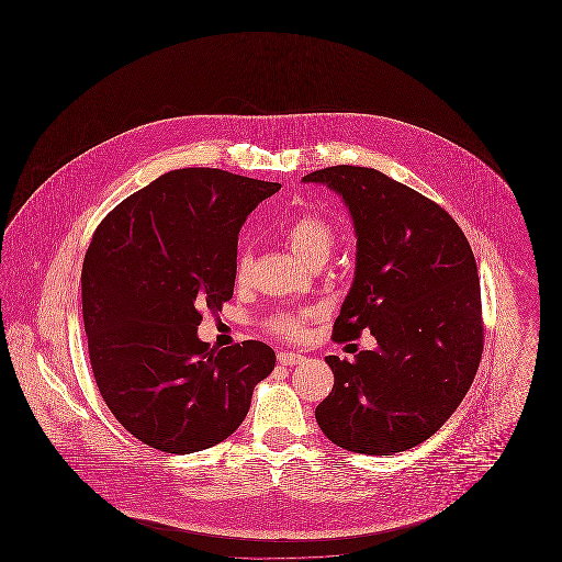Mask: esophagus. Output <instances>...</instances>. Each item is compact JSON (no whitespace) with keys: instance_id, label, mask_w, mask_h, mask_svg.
<instances>
[{"instance_id":"obj_1","label":"esophagus","mask_w":562,"mask_h":562,"mask_svg":"<svg viewBox=\"0 0 562 562\" xmlns=\"http://www.w3.org/2000/svg\"><path fill=\"white\" fill-rule=\"evenodd\" d=\"M305 358L299 353V351H278V362L282 364V367H293V364H299V362H303Z\"/></svg>"}]
</instances>
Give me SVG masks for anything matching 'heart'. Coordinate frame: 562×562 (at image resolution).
Wrapping results in <instances>:
<instances>
[{
	"instance_id": "b5f03b06",
	"label": "heart",
	"mask_w": 562,
	"mask_h": 562,
	"mask_svg": "<svg viewBox=\"0 0 562 562\" xmlns=\"http://www.w3.org/2000/svg\"><path fill=\"white\" fill-rule=\"evenodd\" d=\"M284 240L289 241V246L293 248L294 255L305 263H324L335 246V232L330 227L328 221H324L322 216L316 214H301L293 218L284 232H282ZM248 273V255L241 252L236 263V278L244 280ZM316 312L305 310L299 314H278L269 321L271 330L284 335V337H296L303 333L305 322L310 321Z\"/></svg>"
}]
</instances>
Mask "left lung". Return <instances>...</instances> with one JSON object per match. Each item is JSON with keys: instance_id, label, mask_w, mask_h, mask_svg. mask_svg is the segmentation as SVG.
Instances as JSON below:
<instances>
[{"instance_id": "obj_1", "label": "left lung", "mask_w": 562, "mask_h": 562, "mask_svg": "<svg viewBox=\"0 0 562 562\" xmlns=\"http://www.w3.org/2000/svg\"><path fill=\"white\" fill-rule=\"evenodd\" d=\"M303 183L339 193L356 232V269L335 341L371 330L376 348L326 356L333 392L318 404L324 436L353 453L394 454L442 428L482 356L481 282L453 216L374 168L330 166Z\"/></svg>"}]
</instances>
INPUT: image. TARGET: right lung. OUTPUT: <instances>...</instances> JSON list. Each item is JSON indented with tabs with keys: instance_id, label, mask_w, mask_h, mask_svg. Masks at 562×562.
<instances>
[{
	"instance_id": "add662e5",
	"label": "right lung",
	"mask_w": 562,
	"mask_h": 562,
	"mask_svg": "<svg viewBox=\"0 0 562 562\" xmlns=\"http://www.w3.org/2000/svg\"><path fill=\"white\" fill-rule=\"evenodd\" d=\"M280 183L218 168L170 170L97 227L81 268L90 364L115 419L164 453L211 449L240 428L276 367L261 341L211 349L200 310L234 294L238 234Z\"/></svg>"
}]
</instances>
